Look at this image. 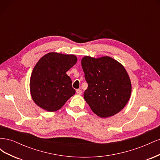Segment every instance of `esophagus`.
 <instances>
[{"mask_svg":"<svg viewBox=\"0 0 160 160\" xmlns=\"http://www.w3.org/2000/svg\"><path fill=\"white\" fill-rule=\"evenodd\" d=\"M76 93H77V94H78V95H81V93H82V91H81V89H77L76 90Z\"/></svg>","mask_w":160,"mask_h":160,"instance_id":"obj_1","label":"esophagus"}]
</instances>
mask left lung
<instances>
[{"label":"left lung","instance_id":"8db88e82","mask_svg":"<svg viewBox=\"0 0 160 160\" xmlns=\"http://www.w3.org/2000/svg\"><path fill=\"white\" fill-rule=\"evenodd\" d=\"M88 88L84 99L93 112L108 118L122 110L128 102L132 84L123 66L109 57L95 59L88 56L81 60Z\"/></svg>","mask_w":160,"mask_h":160}]
</instances>
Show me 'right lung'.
Masks as SVG:
<instances>
[{
	"mask_svg": "<svg viewBox=\"0 0 160 160\" xmlns=\"http://www.w3.org/2000/svg\"><path fill=\"white\" fill-rule=\"evenodd\" d=\"M77 60L73 55L49 52L38 61L30 79L31 94L38 106L51 112L59 110L75 93L66 72Z\"/></svg>",
	"mask_w": 160,
	"mask_h": 160,
	"instance_id": "1",
	"label": "right lung"
}]
</instances>
